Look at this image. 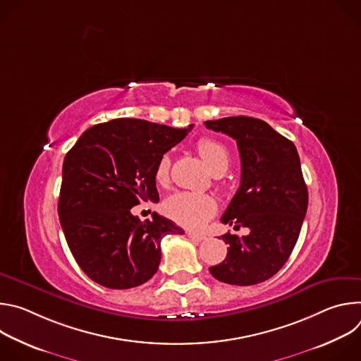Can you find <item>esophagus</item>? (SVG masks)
<instances>
[{
	"mask_svg": "<svg viewBox=\"0 0 361 361\" xmlns=\"http://www.w3.org/2000/svg\"><path fill=\"white\" fill-rule=\"evenodd\" d=\"M187 235H188V238L190 240H192V241H202V240H205V234H201V233H192V231H187Z\"/></svg>",
	"mask_w": 361,
	"mask_h": 361,
	"instance_id": "obj_1",
	"label": "esophagus"
}]
</instances>
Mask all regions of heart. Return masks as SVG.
I'll return each mask as SVG.
<instances>
[{
    "label": "heart",
    "instance_id": "heart-1",
    "mask_svg": "<svg viewBox=\"0 0 361 361\" xmlns=\"http://www.w3.org/2000/svg\"><path fill=\"white\" fill-rule=\"evenodd\" d=\"M197 149L204 163L214 174H223L228 169L230 152L223 142L213 138H202L197 142ZM169 171L170 159L169 156H163L156 167V181L160 185L169 183ZM216 210V200L202 192L180 191L170 195L164 202L166 214L176 223L188 228L200 227L213 217Z\"/></svg>",
    "mask_w": 361,
    "mask_h": 361
}]
</instances>
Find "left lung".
I'll return each instance as SVG.
<instances>
[{"label":"left lung","instance_id":"left-lung-1","mask_svg":"<svg viewBox=\"0 0 361 361\" xmlns=\"http://www.w3.org/2000/svg\"><path fill=\"white\" fill-rule=\"evenodd\" d=\"M204 124L237 141L241 183L221 223L250 230L243 237L221 235L227 257L210 273L233 286L263 283L288 260L305 217L308 192L297 148L259 118L238 116Z\"/></svg>","mask_w":361,"mask_h":361}]
</instances>
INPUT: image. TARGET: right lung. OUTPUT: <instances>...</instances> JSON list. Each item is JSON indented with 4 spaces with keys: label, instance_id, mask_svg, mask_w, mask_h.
I'll list each match as a JSON object with an SVG mask.
<instances>
[{
    "label": "right lung",
    "instance_id": "add662e5",
    "mask_svg": "<svg viewBox=\"0 0 361 361\" xmlns=\"http://www.w3.org/2000/svg\"><path fill=\"white\" fill-rule=\"evenodd\" d=\"M192 128L117 118L88 128L67 152L59 200L60 223L81 270L99 286L133 288L156 274L171 220L131 214L140 201H159L156 167Z\"/></svg>",
    "mask_w": 361,
    "mask_h": 361
}]
</instances>
